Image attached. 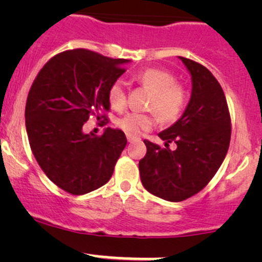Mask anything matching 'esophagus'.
I'll return each mask as SVG.
<instances>
[{"mask_svg":"<svg viewBox=\"0 0 262 262\" xmlns=\"http://www.w3.org/2000/svg\"><path fill=\"white\" fill-rule=\"evenodd\" d=\"M126 138H128V142H133V141H136V137H132V136H128V134H126Z\"/></svg>","mask_w":262,"mask_h":262,"instance_id":"obj_1","label":"esophagus"}]
</instances>
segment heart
<instances>
[{
  "mask_svg": "<svg viewBox=\"0 0 262 262\" xmlns=\"http://www.w3.org/2000/svg\"><path fill=\"white\" fill-rule=\"evenodd\" d=\"M136 78L142 84L152 90V97L148 107L165 123H173L185 112L187 105V91L171 72L158 68H147L141 71ZM107 101L116 112H123L126 107L125 84L116 80L107 90ZM155 124V116L146 113H129L118 120V125L128 136L137 137L149 130Z\"/></svg>",
  "mask_w": 262,
  "mask_h": 262,
  "instance_id": "b5f03b06",
  "label": "heart"
}]
</instances>
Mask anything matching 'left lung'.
I'll list each match as a JSON object with an SVG mask.
<instances>
[{
	"label": "left lung",
	"mask_w": 262,
	"mask_h": 262,
	"mask_svg": "<svg viewBox=\"0 0 262 262\" xmlns=\"http://www.w3.org/2000/svg\"><path fill=\"white\" fill-rule=\"evenodd\" d=\"M191 75L192 91L184 114L158 136L165 147L144 139L141 181L150 194L182 202L204 189L221 167L231 142V115L222 86L209 70L180 57ZM177 143V149L168 148Z\"/></svg>",
	"instance_id": "8db88e82"
}]
</instances>
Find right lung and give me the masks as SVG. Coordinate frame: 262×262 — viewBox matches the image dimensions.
<instances>
[{
    "label": "right lung",
    "instance_id": "add662e5",
    "mask_svg": "<svg viewBox=\"0 0 262 262\" xmlns=\"http://www.w3.org/2000/svg\"><path fill=\"white\" fill-rule=\"evenodd\" d=\"M126 62L89 49L66 50L50 58L31 84L25 106L31 152L49 180L68 194L106 184L126 146L120 129L106 128L101 136L82 132L91 116L107 119V90Z\"/></svg>",
    "mask_w": 262,
    "mask_h": 262
}]
</instances>
